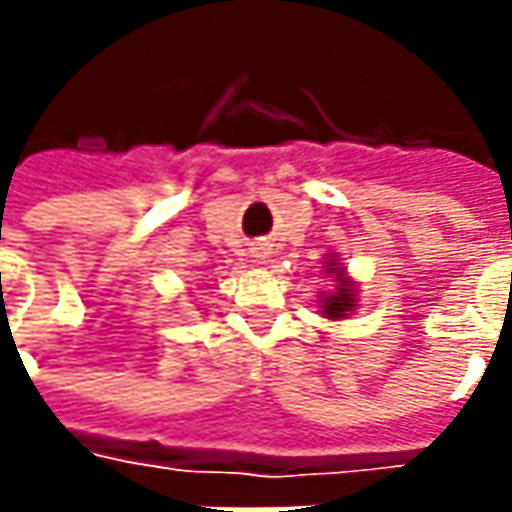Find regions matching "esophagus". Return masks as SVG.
Here are the masks:
<instances>
[{"instance_id":"esophagus-1","label":"esophagus","mask_w":512,"mask_h":512,"mask_svg":"<svg viewBox=\"0 0 512 512\" xmlns=\"http://www.w3.org/2000/svg\"><path fill=\"white\" fill-rule=\"evenodd\" d=\"M253 256H256V259H265L267 247H256V250H253Z\"/></svg>"}]
</instances>
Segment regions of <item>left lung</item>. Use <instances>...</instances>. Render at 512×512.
Wrapping results in <instances>:
<instances>
[{"mask_svg":"<svg viewBox=\"0 0 512 512\" xmlns=\"http://www.w3.org/2000/svg\"><path fill=\"white\" fill-rule=\"evenodd\" d=\"M325 273L333 276L336 285H333V293H327V296L319 299L322 302V313H325L327 319H347L356 310V285L347 279L342 262L336 256H327Z\"/></svg>","mask_w":512,"mask_h":512,"instance_id":"1","label":"left lung"}]
</instances>
